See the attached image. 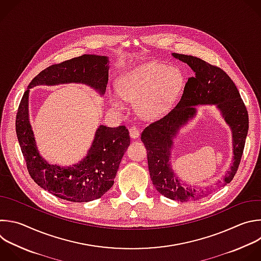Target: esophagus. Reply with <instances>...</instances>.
I'll return each instance as SVG.
<instances>
[{"instance_id":"34e87169","label":"esophagus","mask_w":261,"mask_h":261,"mask_svg":"<svg viewBox=\"0 0 261 261\" xmlns=\"http://www.w3.org/2000/svg\"><path fill=\"white\" fill-rule=\"evenodd\" d=\"M129 134H130V137L132 139H136L139 136V131L135 127H131L129 129Z\"/></svg>"}]
</instances>
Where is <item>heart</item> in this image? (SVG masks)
Here are the masks:
<instances>
[{"instance_id":"1","label":"heart","mask_w":261,"mask_h":261,"mask_svg":"<svg viewBox=\"0 0 261 261\" xmlns=\"http://www.w3.org/2000/svg\"><path fill=\"white\" fill-rule=\"evenodd\" d=\"M182 73L161 62L142 63L122 74L119 88L111 93L112 105L124 110L127 100H138L140 116L152 119L164 114L181 90Z\"/></svg>"}]
</instances>
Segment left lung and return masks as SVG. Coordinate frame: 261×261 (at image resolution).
Masks as SVG:
<instances>
[{
    "instance_id": "obj_1",
    "label": "left lung",
    "mask_w": 261,
    "mask_h": 261,
    "mask_svg": "<svg viewBox=\"0 0 261 261\" xmlns=\"http://www.w3.org/2000/svg\"><path fill=\"white\" fill-rule=\"evenodd\" d=\"M194 71L189 77L178 103L161 119L150 123L142 131L141 140L147 150L149 175L156 191L179 202L197 201L208 196L207 189L194 188L181 182L170 165L171 147L179 129L196 115L195 106L215 105L232 132V166L223 178L229 184L239 168L249 129L248 112L232 80L220 67L201 58L173 53Z\"/></svg>"
}]
</instances>
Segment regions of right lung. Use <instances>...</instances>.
Wrapping results in <instances>:
<instances>
[{"instance_id": "1", "label": "right lung", "mask_w": 261, "mask_h": 261, "mask_svg": "<svg viewBox=\"0 0 261 261\" xmlns=\"http://www.w3.org/2000/svg\"><path fill=\"white\" fill-rule=\"evenodd\" d=\"M109 81V58L84 54L52 64L30 83L18 107L16 134L31 177L42 189L60 199L83 203L101 198L113 186L121 160L130 144L125 126L100 125L93 143L79 164L60 167L48 164L39 153L29 117L30 89L38 85L82 83L103 95Z\"/></svg>"}]
</instances>
